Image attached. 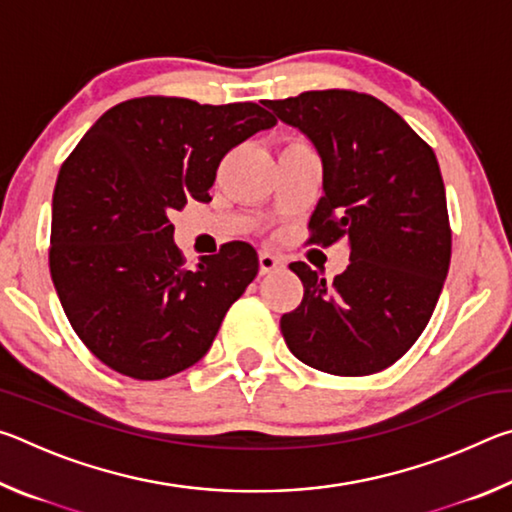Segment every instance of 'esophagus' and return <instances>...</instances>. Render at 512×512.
Wrapping results in <instances>:
<instances>
[{"label":"esophagus","mask_w":512,"mask_h":512,"mask_svg":"<svg viewBox=\"0 0 512 512\" xmlns=\"http://www.w3.org/2000/svg\"><path fill=\"white\" fill-rule=\"evenodd\" d=\"M282 266H284V262L277 255L266 253V250H264V253H259V273H262V275L280 271Z\"/></svg>","instance_id":"obj_1"}]
</instances>
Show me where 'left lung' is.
I'll return each instance as SVG.
<instances>
[{
	"label": "left lung",
	"instance_id": "1",
	"mask_svg": "<svg viewBox=\"0 0 512 512\" xmlns=\"http://www.w3.org/2000/svg\"><path fill=\"white\" fill-rule=\"evenodd\" d=\"M323 164L314 244L348 239L350 264L327 284L305 262L298 309L280 318L293 357L329 375H372L404 357L436 309L452 259L443 176L431 146L386 103L348 90L264 101Z\"/></svg>",
	"mask_w": 512,
	"mask_h": 512
}]
</instances>
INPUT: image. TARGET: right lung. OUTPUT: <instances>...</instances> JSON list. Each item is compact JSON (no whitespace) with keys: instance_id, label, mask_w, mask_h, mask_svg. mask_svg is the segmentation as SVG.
Wrapping results in <instances>:
<instances>
[{"instance_id":"1","label":"right lung","mask_w":512,"mask_h":512,"mask_svg":"<svg viewBox=\"0 0 512 512\" xmlns=\"http://www.w3.org/2000/svg\"><path fill=\"white\" fill-rule=\"evenodd\" d=\"M277 124L257 103L144 97L97 119L58 173L49 268L79 339L108 368L164 379L201 361L259 271L230 241L185 268L169 212L210 201L223 155Z\"/></svg>"}]
</instances>
